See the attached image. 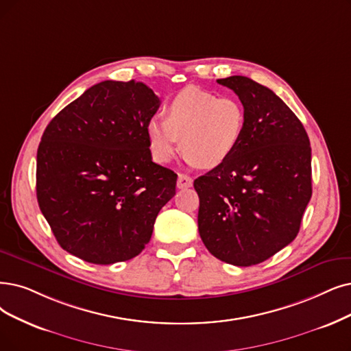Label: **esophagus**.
Returning <instances> with one entry per match:
<instances>
[{
    "mask_svg": "<svg viewBox=\"0 0 351 351\" xmlns=\"http://www.w3.org/2000/svg\"><path fill=\"white\" fill-rule=\"evenodd\" d=\"M193 186V178L186 174H180L177 180V187L178 189H189Z\"/></svg>",
    "mask_w": 351,
    "mask_h": 351,
    "instance_id": "1",
    "label": "esophagus"
}]
</instances>
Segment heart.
Masks as SVG:
<instances>
[{
    "label": "heart",
    "mask_w": 351,
    "mask_h": 351,
    "mask_svg": "<svg viewBox=\"0 0 351 351\" xmlns=\"http://www.w3.org/2000/svg\"><path fill=\"white\" fill-rule=\"evenodd\" d=\"M165 121L147 123L151 156L160 164L170 162L181 145L190 164L216 168L226 164L239 148L245 130L243 105L233 97H219L189 86L177 92L164 108Z\"/></svg>",
    "instance_id": "b5f03b06"
}]
</instances>
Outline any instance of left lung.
Segmentation results:
<instances>
[{"label":"left lung","instance_id":"8db88e82","mask_svg":"<svg viewBox=\"0 0 351 351\" xmlns=\"http://www.w3.org/2000/svg\"><path fill=\"white\" fill-rule=\"evenodd\" d=\"M245 108L233 157L194 180L199 233L217 259L252 266L295 239L311 199V147L304 125L271 89L245 76L219 79Z\"/></svg>","mask_w":351,"mask_h":351}]
</instances>
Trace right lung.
Wrapping results in <instances>:
<instances>
[{"label":"right lung","instance_id":"add662e5","mask_svg":"<svg viewBox=\"0 0 351 351\" xmlns=\"http://www.w3.org/2000/svg\"><path fill=\"white\" fill-rule=\"evenodd\" d=\"M158 106L143 82L105 80L47 125L37 149V202L69 254L110 265L149 242L177 183L151 157L147 123Z\"/></svg>","mask_w":351,"mask_h":351}]
</instances>
